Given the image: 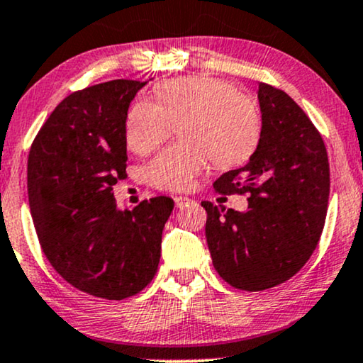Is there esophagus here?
I'll list each match as a JSON object with an SVG mask.
<instances>
[{"label":"esophagus","mask_w":363,"mask_h":363,"mask_svg":"<svg viewBox=\"0 0 363 363\" xmlns=\"http://www.w3.org/2000/svg\"><path fill=\"white\" fill-rule=\"evenodd\" d=\"M174 202H176L177 207H184L187 204H191V202H194V199H191V197L187 196H176L174 197Z\"/></svg>","instance_id":"obj_1"}]
</instances>
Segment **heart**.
Listing matches in <instances>:
<instances>
[{
  "label": "heart",
  "instance_id": "obj_1",
  "mask_svg": "<svg viewBox=\"0 0 363 363\" xmlns=\"http://www.w3.org/2000/svg\"><path fill=\"white\" fill-rule=\"evenodd\" d=\"M154 99H138L125 118V143L147 156L179 124L182 139L171 144L147 166L149 184L161 191H187L209 159L217 166L239 161L257 139L260 119L250 96L209 76L169 81Z\"/></svg>",
  "mask_w": 363,
  "mask_h": 363
}]
</instances>
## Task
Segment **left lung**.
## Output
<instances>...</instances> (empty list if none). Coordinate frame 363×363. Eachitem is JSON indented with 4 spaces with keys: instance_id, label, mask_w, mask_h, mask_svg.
I'll return each instance as SVG.
<instances>
[{
    "instance_id": "obj_1",
    "label": "left lung",
    "mask_w": 363,
    "mask_h": 363,
    "mask_svg": "<svg viewBox=\"0 0 363 363\" xmlns=\"http://www.w3.org/2000/svg\"><path fill=\"white\" fill-rule=\"evenodd\" d=\"M259 103L257 149L245 166L214 182L219 194L247 196L249 209L201 202L214 269L245 292L284 284L306 265L320 240L330 192L325 144L301 106L265 83Z\"/></svg>"
}]
</instances>
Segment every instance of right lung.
Here are the masks:
<instances>
[{
    "label": "right lung",
    "mask_w": 363,
    "mask_h": 363,
    "mask_svg": "<svg viewBox=\"0 0 363 363\" xmlns=\"http://www.w3.org/2000/svg\"><path fill=\"white\" fill-rule=\"evenodd\" d=\"M146 83L114 79L74 91L31 144L28 199L52 269L89 296L123 301L157 272L171 197L121 211L113 186L125 174V118Z\"/></svg>",
    "instance_id": "obj_1"
}]
</instances>
